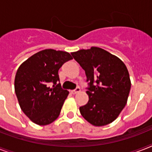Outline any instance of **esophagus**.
I'll return each instance as SVG.
<instances>
[{
	"label": "esophagus",
	"instance_id": "34e87169",
	"mask_svg": "<svg viewBox=\"0 0 152 152\" xmlns=\"http://www.w3.org/2000/svg\"><path fill=\"white\" fill-rule=\"evenodd\" d=\"M80 88H79V87H77L75 90L72 91V94H76V93L80 92Z\"/></svg>",
	"mask_w": 152,
	"mask_h": 152
}]
</instances>
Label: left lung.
Segmentation results:
<instances>
[{
  "label": "left lung",
  "instance_id": "obj_1",
  "mask_svg": "<svg viewBox=\"0 0 152 152\" xmlns=\"http://www.w3.org/2000/svg\"><path fill=\"white\" fill-rule=\"evenodd\" d=\"M71 54L85 71L88 84L89 101L80 107L81 115L95 126L113 122L126 105L131 88L125 64L99 47Z\"/></svg>",
  "mask_w": 152,
  "mask_h": 152
}]
</instances>
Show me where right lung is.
Wrapping results in <instances>:
<instances>
[{
	"instance_id": "1",
	"label": "right lung",
	"mask_w": 152,
	"mask_h": 152,
	"mask_svg": "<svg viewBox=\"0 0 152 152\" xmlns=\"http://www.w3.org/2000/svg\"><path fill=\"white\" fill-rule=\"evenodd\" d=\"M72 59L69 53L48 49L34 54L19 67L15 95L23 112L37 125H49L60 115L69 91L62 89L58 70Z\"/></svg>"
}]
</instances>
